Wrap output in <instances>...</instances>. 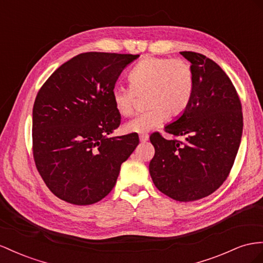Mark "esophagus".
<instances>
[{
    "label": "esophagus",
    "mask_w": 263,
    "mask_h": 263,
    "mask_svg": "<svg viewBox=\"0 0 263 263\" xmlns=\"http://www.w3.org/2000/svg\"><path fill=\"white\" fill-rule=\"evenodd\" d=\"M148 138H149V136H148L147 134L140 135V136H139V140H140V143H145V141H147V140H148Z\"/></svg>",
    "instance_id": "esophagus-1"
}]
</instances>
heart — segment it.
<instances>
[{"mask_svg": "<svg viewBox=\"0 0 263 263\" xmlns=\"http://www.w3.org/2000/svg\"><path fill=\"white\" fill-rule=\"evenodd\" d=\"M128 88L116 86L111 102L120 116L128 117L135 110L137 97H145L148 108L124 126L128 134H146L158 128L167 116L182 115L195 90L194 72L182 59L147 56L140 60L128 74Z\"/></svg>", "mask_w": 263, "mask_h": 263, "instance_id": "heart-1", "label": "heart"}]
</instances>
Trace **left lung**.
<instances>
[{
    "label": "left lung",
    "mask_w": 263,
    "mask_h": 263,
    "mask_svg": "<svg viewBox=\"0 0 263 263\" xmlns=\"http://www.w3.org/2000/svg\"><path fill=\"white\" fill-rule=\"evenodd\" d=\"M180 54L191 63L195 90L187 109L165 132L184 140L152 134L155 156L149 173L162 194L187 202L211 195L229 176L243 118L237 90L222 68L202 54Z\"/></svg>",
    "instance_id": "left-lung-1"
}]
</instances>
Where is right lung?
Instances as JSON below:
<instances>
[{
  "label": "right lung",
  "mask_w": 263,
  "mask_h": 263,
  "mask_svg": "<svg viewBox=\"0 0 263 263\" xmlns=\"http://www.w3.org/2000/svg\"><path fill=\"white\" fill-rule=\"evenodd\" d=\"M137 58L82 53L56 69L39 90L33 107V157L60 199L79 205L102 200L139 144L136 134L107 137L120 124L111 90Z\"/></svg>",
  "instance_id": "obj_1"
}]
</instances>
